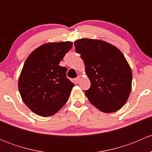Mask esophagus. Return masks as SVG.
Here are the masks:
<instances>
[{
	"label": "esophagus",
	"mask_w": 152,
	"mask_h": 152,
	"mask_svg": "<svg viewBox=\"0 0 152 152\" xmlns=\"http://www.w3.org/2000/svg\"><path fill=\"white\" fill-rule=\"evenodd\" d=\"M74 80H75V82H76V83H79V81H80V76H78V77L76 78Z\"/></svg>",
	"instance_id": "obj_1"
}]
</instances>
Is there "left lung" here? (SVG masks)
<instances>
[{
	"instance_id": "left-lung-1",
	"label": "left lung",
	"mask_w": 152,
	"mask_h": 152,
	"mask_svg": "<svg viewBox=\"0 0 152 152\" xmlns=\"http://www.w3.org/2000/svg\"><path fill=\"white\" fill-rule=\"evenodd\" d=\"M81 55L90 87L85 96L104 113H114L125 104L132 90V74L119 49L99 39L83 38L74 42Z\"/></svg>"
}]
</instances>
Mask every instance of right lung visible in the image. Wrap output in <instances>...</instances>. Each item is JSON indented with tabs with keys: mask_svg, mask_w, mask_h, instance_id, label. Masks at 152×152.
I'll return each mask as SVG.
<instances>
[{
	"mask_svg": "<svg viewBox=\"0 0 152 152\" xmlns=\"http://www.w3.org/2000/svg\"><path fill=\"white\" fill-rule=\"evenodd\" d=\"M73 42H49L35 49L24 63L18 88L26 105L33 113L48 117L66 104L74 84L59 65Z\"/></svg>",
	"mask_w": 152,
	"mask_h": 152,
	"instance_id": "right-lung-1",
	"label": "right lung"
}]
</instances>
